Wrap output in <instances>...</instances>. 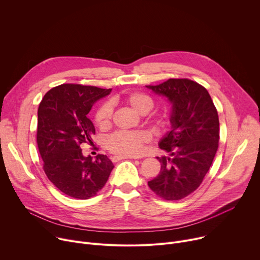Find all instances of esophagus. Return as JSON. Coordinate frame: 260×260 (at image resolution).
I'll use <instances>...</instances> for the list:
<instances>
[{
  "instance_id": "obj_1",
  "label": "esophagus",
  "mask_w": 260,
  "mask_h": 260,
  "mask_svg": "<svg viewBox=\"0 0 260 260\" xmlns=\"http://www.w3.org/2000/svg\"><path fill=\"white\" fill-rule=\"evenodd\" d=\"M123 159H135V157L124 156V155H118V156H113L112 157V161L113 162H117V161H120V160H123Z\"/></svg>"
}]
</instances>
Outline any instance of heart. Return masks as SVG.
I'll return each mask as SVG.
<instances>
[{
    "instance_id": "1",
    "label": "heart",
    "mask_w": 260,
    "mask_h": 260,
    "mask_svg": "<svg viewBox=\"0 0 260 260\" xmlns=\"http://www.w3.org/2000/svg\"><path fill=\"white\" fill-rule=\"evenodd\" d=\"M123 101L134 111L146 114L154 106L153 99L145 93L134 92L124 96ZM111 106L103 104L96 112L95 121L100 129H107L111 122ZM148 134L142 131L135 132H117L107 139V147L111 152L122 154L124 156H137L142 150L143 143L147 142Z\"/></svg>"
}]
</instances>
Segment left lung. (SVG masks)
Instances as JSON below:
<instances>
[{"instance_id": "8db88e82", "label": "left lung", "mask_w": 260, "mask_h": 260, "mask_svg": "<svg viewBox=\"0 0 260 260\" xmlns=\"http://www.w3.org/2000/svg\"><path fill=\"white\" fill-rule=\"evenodd\" d=\"M146 86L171 104V127L159 141L168 156L157 157L161 169L148 185L166 200H179L199 187L212 165L219 142L218 112L207 89L193 80L170 78Z\"/></svg>"}]
</instances>
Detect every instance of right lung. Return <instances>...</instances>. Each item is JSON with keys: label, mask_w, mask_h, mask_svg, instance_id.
Listing matches in <instances>:
<instances>
[{"label": "right lung", "mask_w": 260, "mask_h": 260, "mask_svg": "<svg viewBox=\"0 0 260 260\" xmlns=\"http://www.w3.org/2000/svg\"><path fill=\"white\" fill-rule=\"evenodd\" d=\"M111 89L61 84L48 91L38 108L37 143L48 180L64 194L89 199L106 184L114 167L106 155H82L92 145L95 126L88 118L93 105Z\"/></svg>", "instance_id": "right-lung-1"}]
</instances>
